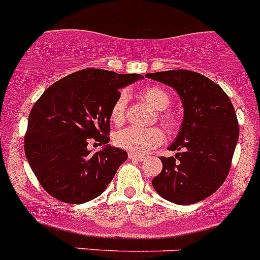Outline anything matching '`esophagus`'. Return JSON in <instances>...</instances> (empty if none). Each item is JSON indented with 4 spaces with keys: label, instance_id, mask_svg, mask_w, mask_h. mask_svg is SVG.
Returning <instances> with one entry per match:
<instances>
[{
    "label": "esophagus",
    "instance_id": "esophagus-1",
    "mask_svg": "<svg viewBox=\"0 0 260 260\" xmlns=\"http://www.w3.org/2000/svg\"><path fill=\"white\" fill-rule=\"evenodd\" d=\"M128 158H130V159H134V160H143L144 159V155H140V154H134V153H130V154H128Z\"/></svg>",
    "mask_w": 260,
    "mask_h": 260
}]
</instances>
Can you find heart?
Wrapping results in <instances>:
<instances>
[{
  "mask_svg": "<svg viewBox=\"0 0 260 260\" xmlns=\"http://www.w3.org/2000/svg\"><path fill=\"white\" fill-rule=\"evenodd\" d=\"M139 95L148 105L155 110H159L158 118L169 130H176L179 127L180 120L176 113L166 110L171 103V97L165 89L157 85H148L139 91ZM125 94H120L113 102L110 110V118L115 125H121L125 120ZM163 140H165V133L157 126L149 128L126 127L113 135V143L116 147L134 154L147 153L148 150L158 147Z\"/></svg>",
  "mask_w": 260,
  "mask_h": 260,
  "instance_id": "1",
  "label": "heart"
}]
</instances>
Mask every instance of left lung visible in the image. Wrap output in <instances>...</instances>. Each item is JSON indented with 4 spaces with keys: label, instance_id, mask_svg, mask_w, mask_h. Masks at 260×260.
<instances>
[{
    "label": "left lung",
    "instance_id": "1",
    "mask_svg": "<svg viewBox=\"0 0 260 260\" xmlns=\"http://www.w3.org/2000/svg\"><path fill=\"white\" fill-rule=\"evenodd\" d=\"M172 86L184 105V121L169 148L175 157H159L163 169L152 180L155 191L176 204H194L213 194L226 180L239 139V122L229 95L217 83L190 70L147 74Z\"/></svg>",
    "mask_w": 260,
    "mask_h": 260
}]
</instances>
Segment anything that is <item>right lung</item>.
Here are the masks:
<instances>
[{
    "label": "right lung",
    "instance_id": "add662e5",
    "mask_svg": "<svg viewBox=\"0 0 260 260\" xmlns=\"http://www.w3.org/2000/svg\"><path fill=\"white\" fill-rule=\"evenodd\" d=\"M143 78L84 69L46 89L34 103L24 138L26 159L43 189L61 202L81 204L100 197L127 159L120 148L88 150L91 139L110 142V110L120 88Z\"/></svg>",
    "mask_w": 260,
    "mask_h": 260
}]
</instances>
